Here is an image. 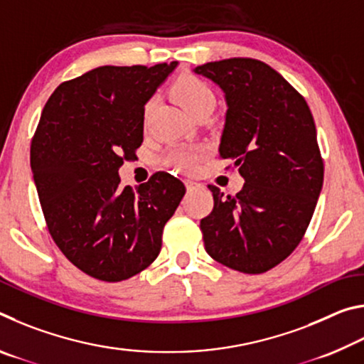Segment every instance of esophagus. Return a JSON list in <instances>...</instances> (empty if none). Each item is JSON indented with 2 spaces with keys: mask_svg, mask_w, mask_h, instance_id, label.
<instances>
[{
  "mask_svg": "<svg viewBox=\"0 0 364 364\" xmlns=\"http://www.w3.org/2000/svg\"><path fill=\"white\" fill-rule=\"evenodd\" d=\"M184 183H186V189H188V191H193V189H196L197 186H200L199 183H196V181H191V180H186V181H184Z\"/></svg>",
  "mask_w": 364,
  "mask_h": 364,
  "instance_id": "esophagus-1",
  "label": "esophagus"
}]
</instances>
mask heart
Instances as JSON below:
<instances>
[{"mask_svg":"<svg viewBox=\"0 0 364 364\" xmlns=\"http://www.w3.org/2000/svg\"><path fill=\"white\" fill-rule=\"evenodd\" d=\"M171 91H173V96L191 117L202 109L215 106V95L210 86L204 80L191 75V73H183V75L178 77L171 85ZM151 109L152 102H147L146 117L151 112ZM202 154L204 152L199 147H173L165 157V164L181 171H193L199 164Z\"/></svg>","mask_w":364,"mask_h":364,"instance_id":"1","label":"heart"}]
</instances>
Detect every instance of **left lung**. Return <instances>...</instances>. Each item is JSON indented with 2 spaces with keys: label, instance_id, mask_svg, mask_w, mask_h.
I'll list each match as a JSON object with an SVG mask.
<instances>
[{
  "label": "left lung",
  "instance_id": "left-lung-1",
  "mask_svg": "<svg viewBox=\"0 0 364 364\" xmlns=\"http://www.w3.org/2000/svg\"><path fill=\"white\" fill-rule=\"evenodd\" d=\"M225 93L220 157L245 180L236 196L213 184L200 220L207 254L247 274L274 268L300 244L323 188L324 165L306 101L262 60L232 58L196 67Z\"/></svg>",
  "mask_w": 364,
  "mask_h": 364
}]
</instances>
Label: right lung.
Listing matches in <instances>:
<instances>
[{
  "instance_id": "right-lung-1",
  "label": "right lung",
  "mask_w": 364,
  "mask_h": 364,
  "mask_svg": "<svg viewBox=\"0 0 364 364\" xmlns=\"http://www.w3.org/2000/svg\"><path fill=\"white\" fill-rule=\"evenodd\" d=\"M178 63L102 65L60 83L30 147L48 231L91 278L119 282L141 273L162 247L164 226L186 188L157 171L136 189L119 168L143 143L144 106Z\"/></svg>"
}]
</instances>
